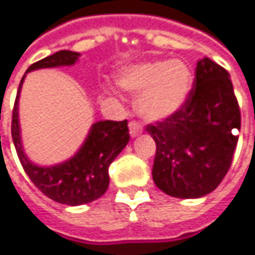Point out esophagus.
<instances>
[{
    "label": "esophagus",
    "instance_id": "34e87169",
    "mask_svg": "<svg viewBox=\"0 0 255 255\" xmlns=\"http://www.w3.org/2000/svg\"><path fill=\"white\" fill-rule=\"evenodd\" d=\"M128 127H129V134H131V137H137V135H140L142 132L141 124L137 123V121H131V123L128 124Z\"/></svg>",
    "mask_w": 255,
    "mask_h": 255
}]
</instances>
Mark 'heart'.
<instances>
[{
	"mask_svg": "<svg viewBox=\"0 0 255 255\" xmlns=\"http://www.w3.org/2000/svg\"><path fill=\"white\" fill-rule=\"evenodd\" d=\"M118 83L138 94L135 108L145 120H163L174 114L190 94L193 76L183 62L158 60L126 69Z\"/></svg>",
	"mask_w": 255,
	"mask_h": 255,
	"instance_id": "b5f03b06",
	"label": "heart"
}]
</instances>
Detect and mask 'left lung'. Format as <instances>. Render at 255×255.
I'll return each mask as SVG.
<instances>
[{"label": "left lung", "mask_w": 255, "mask_h": 255, "mask_svg": "<svg viewBox=\"0 0 255 255\" xmlns=\"http://www.w3.org/2000/svg\"><path fill=\"white\" fill-rule=\"evenodd\" d=\"M241 113L230 73L203 57L185 104L145 129L156 141L153 180L164 193L201 198L222 182L231 167Z\"/></svg>", "instance_id": "left-lung-1"}]
</instances>
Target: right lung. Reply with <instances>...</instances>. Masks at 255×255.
Here are the masks:
<instances>
[{
    "instance_id": "1",
    "label": "right lung",
    "mask_w": 255,
    "mask_h": 255,
    "mask_svg": "<svg viewBox=\"0 0 255 255\" xmlns=\"http://www.w3.org/2000/svg\"><path fill=\"white\" fill-rule=\"evenodd\" d=\"M79 56L81 54L76 52L60 50L33 63L27 72L43 68L70 66L78 60ZM23 81L24 76L18 86V94L12 110L11 135L24 172L27 173L36 187H38V190H41L54 202L76 206L101 198L110 186V164L129 141L127 120L98 121L91 127L82 147L73 157L56 166L40 167L27 158L21 144L18 97Z\"/></svg>"
}]
</instances>
